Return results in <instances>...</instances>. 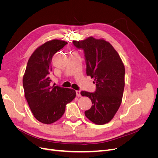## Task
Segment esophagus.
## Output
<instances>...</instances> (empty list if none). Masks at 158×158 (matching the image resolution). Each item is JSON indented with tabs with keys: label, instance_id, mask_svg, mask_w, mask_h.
<instances>
[{
	"label": "esophagus",
	"instance_id": "obj_1",
	"mask_svg": "<svg viewBox=\"0 0 158 158\" xmlns=\"http://www.w3.org/2000/svg\"><path fill=\"white\" fill-rule=\"evenodd\" d=\"M76 95H77L78 97H80V96H81L80 91V90H76Z\"/></svg>",
	"mask_w": 158,
	"mask_h": 158
}]
</instances>
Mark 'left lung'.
Wrapping results in <instances>:
<instances>
[{"mask_svg":"<svg viewBox=\"0 0 158 158\" xmlns=\"http://www.w3.org/2000/svg\"><path fill=\"white\" fill-rule=\"evenodd\" d=\"M73 44L84 50L86 74L94 78L96 86L95 92H80L92 103L91 108L85 111V115L96 125H104L111 121L121 104L125 66L116 50L103 39L89 37L84 40L73 41Z\"/></svg>","mask_w":158,"mask_h":158,"instance_id":"1","label":"left lung"}]
</instances>
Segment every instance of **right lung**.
<instances>
[{
	"label": "right lung",
	"mask_w": 158,
	"mask_h": 158,
	"mask_svg": "<svg viewBox=\"0 0 158 158\" xmlns=\"http://www.w3.org/2000/svg\"><path fill=\"white\" fill-rule=\"evenodd\" d=\"M67 44L53 40L37 47L28 60L23 76L25 98L33 116L47 125L58 121L63 115L66 105L76 95L73 89L50 85L52 56Z\"/></svg>",
	"instance_id": "obj_1"
}]
</instances>
